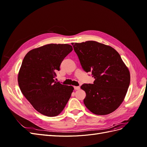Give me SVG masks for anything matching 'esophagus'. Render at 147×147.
I'll list each match as a JSON object with an SVG mask.
<instances>
[{"label":"esophagus","instance_id":"1","mask_svg":"<svg viewBox=\"0 0 147 147\" xmlns=\"http://www.w3.org/2000/svg\"><path fill=\"white\" fill-rule=\"evenodd\" d=\"M80 89V86H74V90H78Z\"/></svg>","mask_w":147,"mask_h":147}]
</instances>
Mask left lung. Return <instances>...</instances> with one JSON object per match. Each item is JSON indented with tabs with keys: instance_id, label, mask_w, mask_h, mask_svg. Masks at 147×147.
I'll use <instances>...</instances> for the list:
<instances>
[{
	"instance_id": "8db88e82",
	"label": "left lung",
	"mask_w": 147,
	"mask_h": 147,
	"mask_svg": "<svg viewBox=\"0 0 147 147\" xmlns=\"http://www.w3.org/2000/svg\"><path fill=\"white\" fill-rule=\"evenodd\" d=\"M83 69L95 78L83 84V102L93 113L105 115L117 109L123 102L130 84V73L114 48L95 41L72 43Z\"/></svg>"
}]
</instances>
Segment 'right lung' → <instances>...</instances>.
I'll return each instance as SVG.
<instances>
[{"mask_svg": "<svg viewBox=\"0 0 147 147\" xmlns=\"http://www.w3.org/2000/svg\"><path fill=\"white\" fill-rule=\"evenodd\" d=\"M72 50L68 44H48L29 51L22 62L18 76L21 91L45 116H57L73 92V86L55 81L62 61Z\"/></svg>", "mask_w": 147, "mask_h": 147, "instance_id": "obj_1", "label": "right lung"}]
</instances>
